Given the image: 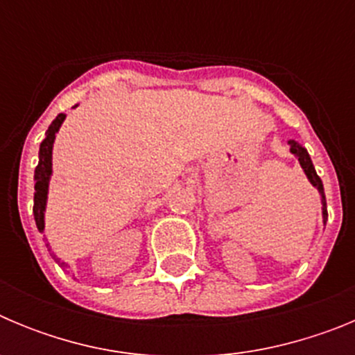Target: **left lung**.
<instances>
[{"instance_id": "8db88e82", "label": "left lung", "mask_w": 355, "mask_h": 355, "mask_svg": "<svg viewBox=\"0 0 355 355\" xmlns=\"http://www.w3.org/2000/svg\"><path fill=\"white\" fill-rule=\"evenodd\" d=\"M288 144H290L291 155H295V156H297V158H299L300 167H302L304 172H306L309 183H311L313 187H315L316 190H318L320 196H322V215H324V224H325V220H327V202H325L324 183H322V180H320L318 174H316L315 167H313L311 158H309V155H307L306 147H302V146H300V144L295 142V140H288Z\"/></svg>"}]
</instances>
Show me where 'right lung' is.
Masks as SVG:
<instances>
[{
    "label": "right lung",
    "mask_w": 355,
    "mask_h": 355,
    "mask_svg": "<svg viewBox=\"0 0 355 355\" xmlns=\"http://www.w3.org/2000/svg\"><path fill=\"white\" fill-rule=\"evenodd\" d=\"M78 106V105H76ZM65 121V114H58V117L51 122V126L46 131V139L40 142L39 149V165L35 168V196H33V216H35V224L39 231L44 233V211H46V202H48V188L49 180L53 174V142H55V135L60 130L62 122ZM55 259L62 268H67V263L60 261V258H56V254H53Z\"/></svg>",
    "instance_id": "add662e5"
}]
</instances>
